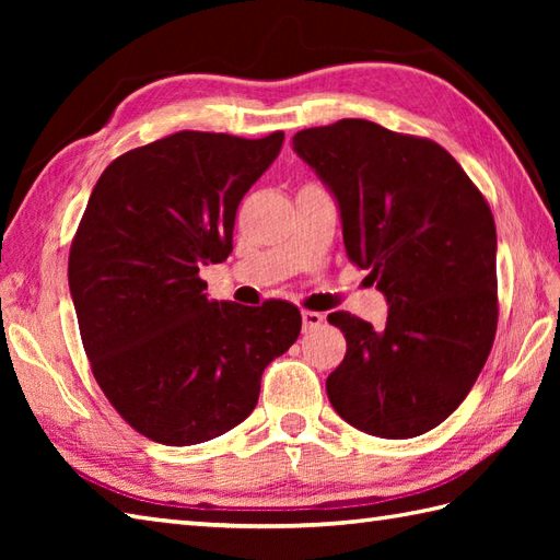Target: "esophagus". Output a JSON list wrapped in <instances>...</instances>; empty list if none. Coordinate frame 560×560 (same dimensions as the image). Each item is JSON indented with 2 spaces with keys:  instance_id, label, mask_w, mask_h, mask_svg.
I'll list each match as a JSON object with an SVG mask.
<instances>
[{
  "instance_id": "esophagus-1",
  "label": "esophagus",
  "mask_w": 560,
  "mask_h": 560,
  "mask_svg": "<svg viewBox=\"0 0 560 560\" xmlns=\"http://www.w3.org/2000/svg\"><path fill=\"white\" fill-rule=\"evenodd\" d=\"M325 323V315L323 313H315V311H303V329L311 331L317 329L319 325Z\"/></svg>"
}]
</instances>
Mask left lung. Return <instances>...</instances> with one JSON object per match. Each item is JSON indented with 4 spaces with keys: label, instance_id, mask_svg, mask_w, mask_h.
Returning a JSON list of instances; mask_svg holds the SVG:
<instances>
[{
    "label": "left lung",
    "instance_id": "1",
    "mask_svg": "<svg viewBox=\"0 0 560 560\" xmlns=\"http://www.w3.org/2000/svg\"><path fill=\"white\" fill-rule=\"evenodd\" d=\"M293 149L337 197L347 255L389 303L383 329L327 317L347 337L327 377L331 407L377 438L431 431L469 395L495 339L489 201L435 141L368 120L303 129Z\"/></svg>",
    "mask_w": 560,
    "mask_h": 560
}]
</instances>
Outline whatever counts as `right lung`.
<instances>
[{"label":"right lung","mask_w":560,"mask_h":560,"mask_svg":"<svg viewBox=\"0 0 560 560\" xmlns=\"http://www.w3.org/2000/svg\"><path fill=\"white\" fill-rule=\"evenodd\" d=\"M283 132L183 129L117 156L69 249L91 371L115 411L163 445H197L253 413L265 368L301 335L299 307L211 301L201 265L233 249L235 211Z\"/></svg>","instance_id":"right-lung-1"}]
</instances>
